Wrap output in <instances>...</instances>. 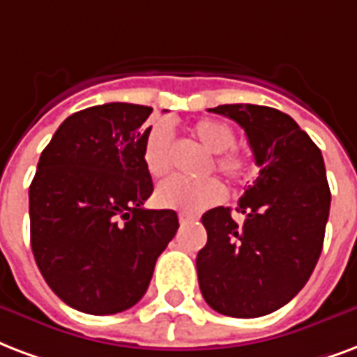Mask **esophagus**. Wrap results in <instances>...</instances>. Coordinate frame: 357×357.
I'll list each match as a JSON object with an SVG mask.
<instances>
[{"label": "esophagus", "mask_w": 357, "mask_h": 357, "mask_svg": "<svg viewBox=\"0 0 357 357\" xmlns=\"http://www.w3.org/2000/svg\"><path fill=\"white\" fill-rule=\"evenodd\" d=\"M195 221V217H190V215H185V213H179V222L185 225V222H190Z\"/></svg>", "instance_id": "obj_1"}]
</instances>
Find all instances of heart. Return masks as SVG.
<instances>
[{"instance_id":"b5f03b06","label":"heart","mask_w":357,"mask_h":357,"mask_svg":"<svg viewBox=\"0 0 357 357\" xmlns=\"http://www.w3.org/2000/svg\"><path fill=\"white\" fill-rule=\"evenodd\" d=\"M190 135L211 153L208 170H215L232 183H247L255 176V162L249 155L234 146L236 132L221 119H200L192 125ZM142 159L153 178H160L172 168L174 136L168 125L157 123L146 132ZM227 197L225 187L217 179H187L174 176L165 179L155 190L160 208L179 213L195 215L221 204Z\"/></svg>"}]
</instances>
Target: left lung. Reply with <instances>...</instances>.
<instances>
[{"instance_id":"1","label":"left lung","mask_w":357,"mask_h":357,"mask_svg":"<svg viewBox=\"0 0 357 357\" xmlns=\"http://www.w3.org/2000/svg\"><path fill=\"white\" fill-rule=\"evenodd\" d=\"M243 127L258 178L230 208L202 215L208 243L197 257L206 303L221 314L257 318L281 309L305 287L322 252L331 192L317 144L288 114L258 105L209 108Z\"/></svg>"}]
</instances>
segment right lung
Instances as JSON below:
<instances>
[{
    "label": "right lung",
    "instance_id": "1",
    "mask_svg": "<svg viewBox=\"0 0 357 357\" xmlns=\"http://www.w3.org/2000/svg\"><path fill=\"white\" fill-rule=\"evenodd\" d=\"M153 108L108 102L73 114L40 153L29 185L31 251L46 284L88 314L138 303L179 228L153 192L142 146Z\"/></svg>",
    "mask_w": 357,
    "mask_h": 357
}]
</instances>
